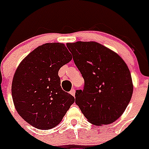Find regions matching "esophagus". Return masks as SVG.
<instances>
[{
	"mask_svg": "<svg viewBox=\"0 0 149 149\" xmlns=\"http://www.w3.org/2000/svg\"><path fill=\"white\" fill-rule=\"evenodd\" d=\"M70 94H71V95H72L73 96V97H74L75 96V93H76V91H75V89L74 88H72V90H71V91H70Z\"/></svg>",
	"mask_w": 149,
	"mask_h": 149,
	"instance_id": "1",
	"label": "esophagus"
}]
</instances>
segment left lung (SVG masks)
<instances>
[{
    "label": "left lung",
    "mask_w": 149,
    "mask_h": 149,
    "mask_svg": "<svg viewBox=\"0 0 149 149\" xmlns=\"http://www.w3.org/2000/svg\"><path fill=\"white\" fill-rule=\"evenodd\" d=\"M75 65L84 79L77 90L76 104L95 125H108L120 118L129 104L132 76L118 54L95 42L67 43Z\"/></svg>",
    "instance_id": "obj_1"
}]
</instances>
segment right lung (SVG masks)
Returning <instances> with one entry per match:
<instances>
[{
    "label": "right lung",
    "instance_id": "obj_1",
    "mask_svg": "<svg viewBox=\"0 0 149 149\" xmlns=\"http://www.w3.org/2000/svg\"><path fill=\"white\" fill-rule=\"evenodd\" d=\"M72 59L64 44L46 43L32 51L16 70L11 93L17 113L36 128L59 124L75 101L60 86L58 70Z\"/></svg>",
    "mask_w": 149,
    "mask_h": 149
}]
</instances>
